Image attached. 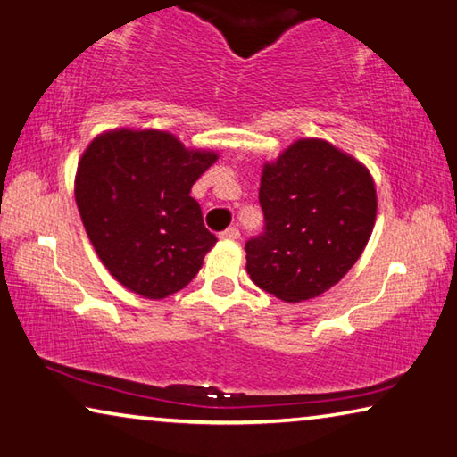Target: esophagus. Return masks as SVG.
I'll use <instances>...</instances> for the list:
<instances>
[{
    "label": "esophagus",
    "instance_id": "obj_1",
    "mask_svg": "<svg viewBox=\"0 0 457 457\" xmlns=\"http://www.w3.org/2000/svg\"><path fill=\"white\" fill-rule=\"evenodd\" d=\"M221 240H229V242H236L237 237H240V229L237 228H228L226 231H221Z\"/></svg>",
    "mask_w": 457,
    "mask_h": 457
}]
</instances>
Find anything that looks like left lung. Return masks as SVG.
Listing matches in <instances>:
<instances>
[{"label": "left lung", "mask_w": 457, "mask_h": 457, "mask_svg": "<svg viewBox=\"0 0 457 457\" xmlns=\"http://www.w3.org/2000/svg\"><path fill=\"white\" fill-rule=\"evenodd\" d=\"M264 231L246 242V270L283 302L322 295L359 261L378 195L363 163L324 139H297L262 166Z\"/></svg>", "instance_id": "obj_1"}]
</instances>
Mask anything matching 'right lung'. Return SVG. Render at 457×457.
Wrapping results in <instances>:
<instances>
[{
    "label": "right lung",
    "mask_w": 457,
    "mask_h": 457,
    "mask_svg": "<svg viewBox=\"0 0 457 457\" xmlns=\"http://www.w3.org/2000/svg\"><path fill=\"white\" fill-rule=\"evenodd\" d=\"M158 129H114L78 162L76 203L102 264L133 294L163 299L193 281L217 237L190 188L217 162Z\"/></svg>",
    "instance_id": "obj_1"
}]
</instances>
